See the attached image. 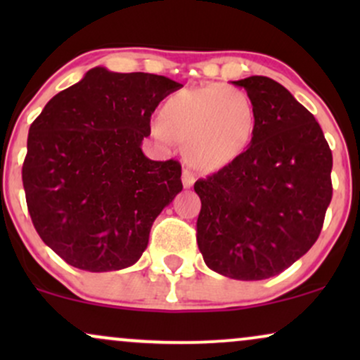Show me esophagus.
Returning a JSON list of instances; mask_svg holds the SVG:
<instances>
[{"label": "esophagus", "instance_id": "34e87169", "mask_svg": "<svg viewBox=\"0 0 360 360\" xmlns=\"http://www.w3.org/2000/svg\"><path fill=\"white\" fill-rule=\"evenodd\" d=\"M181 179H183V186L184 188H191L194 184V174L189 169H184L183 171V176H181Z\"/></svg>", "mask_w": 360, "mask_h": 360}]
</instances>
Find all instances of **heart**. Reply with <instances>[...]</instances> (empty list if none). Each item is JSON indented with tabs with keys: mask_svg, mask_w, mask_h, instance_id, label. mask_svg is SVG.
Wrapping results in <instances>:
<instances>
[{
	"mask_svg": "<svg viewBox=\"0 0 360 360\" xmlns=\"http://www.w3.org/2000/svg\"><path fill=\"white\" fill-rule=\"evenodd\" d=\"M257 131V111L245 91L225 84L181 89L166 98L152 134L162 143H184L193 167L217 172L249 148Z\"/></svg>",
	"mask_w": 360,
	"mask_h": 360,
	"instance_id": "heart-1",
	"label": "heart"
}]
</instances>
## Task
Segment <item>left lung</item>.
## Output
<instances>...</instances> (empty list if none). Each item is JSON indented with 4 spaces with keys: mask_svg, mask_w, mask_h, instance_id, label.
Masks as SVG:
<instances>
[{
    "mask_svg": "<svg viewBox=\"0 0 360 360\" xmlns=\"http://www.w3.org/2000/svg\"><path fill=\"white\" fill-rule=\"evenodd\" d=\"M257 111L243 154L194 183L205 264L240 281L272 278L316 242L332 201V150L309 111L266 76L233 81Z\"/></svg>",
    "mask_w": 360,
    "mask_h": 360,
    "instance_id": "obj_1",
    "label": "left lung"
}]
</instances>
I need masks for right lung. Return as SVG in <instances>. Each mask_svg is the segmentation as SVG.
Here are the masks:
<instances>
[{
	"instance_id": "obj_1",
	"label": "right lung",
	"mask_w": 360,
	"mask_h": 360,
	"mask_svg": "<svg viewBox=\"0 0 360 360\" xmlns=\"http://www.w3.org/2000/svg\"><path fill=\"white\" fill-rule=\"evenodd\" d=\"M183 84L94 68L30 125L22 179L37 233L89 272L134 266L152 223L183 189L177 160H150V117Z\"/></svg>"
}]
</instances>
